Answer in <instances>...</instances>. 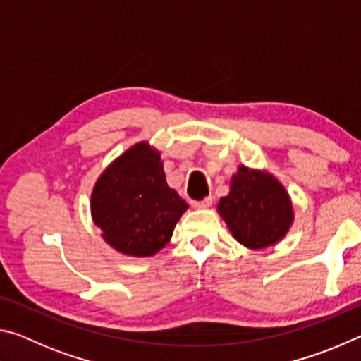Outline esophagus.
Instances as JSON below:
<instances>
[{"label": "esophagus", "instance_id": "34e87169", "mask_svg": "<svg viewBox=\"0 0 361 361\" xmlns=\"http://www.w3.org/2000/svg\"><path fill=\"white\" fill-rule=\"evenodd\" d=\"M212 197H205V199H200V200H191V205L194 209H209L212 205Z\"/></svg>", "mask_w": 361, "mask_h": 361}]
</instances>
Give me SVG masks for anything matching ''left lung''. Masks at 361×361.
Listing matches in <instances>:
<instances>
[{
	"instance_id": "8db88e82",
	"label": "left lung",
	"mask_w": 361,
	"mask_h": 361,
	"mask_svg": "<svg viewBox=\"0 0 361 361\" xmlns=\"http://www.w3.org/2000/svg\"><path fill=\"white\" fill-rule=\"evenodd\" d=\"M237 242L259 250L277 243L293 221L288 194L271 175L240 167L232 176L231 192L218 204Z\"/></svg>"
}]
</instances>
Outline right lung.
Masks as SVG:
<instances>
[{
	"label": "right lung",
	"instance_id": "right-lung-1",
	"mask_svg": "<svg viewBox=\"0 0 361 361\" xmlns=\"http://www.w3.org/2000/svg\"><path fill=\"white\" fill-rule=\"evenodd\" d=\"M90 207L113 248L129 256H152L166 247L188 204L169 188L161 154L148 143H138L102 173Z\"/></svg>",
	"mask_w": 361,
	"mask_h": 361
}]
</instances>
